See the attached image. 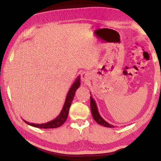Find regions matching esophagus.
Returning <instances> with one entry per match:
<instances>
[{
  "mask_svg": "<svg viewBox=\"0 0 161 161\" xmlns=\"http://www.w3.org/2000/svg\"><path fill=\"white\" fill-rule=\"evenodd\" d=\"M91 75L88 72H82L81 75V80L84 83H87L90 79Z\"/></svg>",
  "mask_w": 161,
  "mask_h": 161,
  "instance_id": "34e87169",
  "label": "esophagus"
}]
</instances>
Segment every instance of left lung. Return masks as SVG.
Here are the masks:
<instances>
[{"instance_id": "obj_1", "label": "left lung", "mask_w": 161, "mask_h": 161, "mask_svg": "<svg viewBox=\"0 0 161 161\" xmlns=\"http://www.w3.org/2000/svg\"><path fill=\"white\" fill-rule=\"evenodd\" d=\"M91 110L92 118H93L94 120L97 123H98L99 125L105 126V127L107 128H115L114 125L108 123L105 120H104L101 118V116L100 115L98 111V109H97L96 102L95 101L94 99L92 98V95H91Z\"/></svg>"}]
</instances>
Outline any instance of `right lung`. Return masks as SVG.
Returning <instances> with one entry per match:
<instances>
[{
	"label": "right lung",
	"mask_w": 161,
	"mask_h": 161,
	"mask_svg": "<svg viewBox=\"0 0 161 161\" xmlns=\"http://www.w3.org/2000/svg\"><path fill=\"white\" fill-rule=\"evenodd\" d=\"M80 76H79L77 79H76V80L74 82V83L72 84V85L70 88V90L69 91V92H68V94L66 95V100L64 102V106H63V108L60 112V114L58 115L57 118H56L55 119H53V120H52L50 121H48V122H47V123L40 124L30 123V122H28V121H25V119H23V121H25L27 124L31 125V126H33V127L39 128L41 129L56 128L60 127V126H61L65 122L67 118H68V115H69L70 107L71 105L73 99H74L75 92H76V89L79 88L80 85Z\"/></svg>",
	"instance_id": "1"
}]
</instances>
